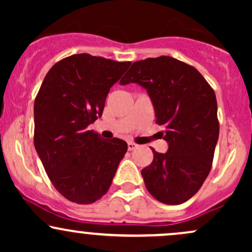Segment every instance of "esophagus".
<instances>
[{
  "mask_svg": "<svg viewBox=\"0 0 252 252\" xmlns=\"http://www.w3.org/2000/svg\"><path fill=\"white\" fill-rule=\"evenodd\" d=\"M137 148V144L134 143V142H128V149L129 150H134Z\"/></svg>",
  "mask_w": 252,
  "mask_h": 252,
  "instance_id": "34e87169",
  "label": "esophagus"
}]
</instances>
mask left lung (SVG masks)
Segmentation results:
<instances>
[{
	"mask_svg": "<svg viewBox=\"0 0 252 252\" xmlns=\"http://www.w3.org/2000/svg\"><path fill=\"white\" fill-rule=\"evenodd\" d=\"M130 83L147 89L169 146L164 154L152 149L153 162L141 172L147 189L163 204H182L212 167L219 136L215 91L195 67L166 56L135 62L120 82Z\"/></svg>",
	"mask_w": 252,
	"mask_h": 252,
	"instance_id": "8db88e82",
	"label": "left lung"
}]
</instances>
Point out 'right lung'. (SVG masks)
I'll use <instances>...</instances> for the list:
<instances>
[{"instance_id":"obj_1","label":"right lung","mask_w":252,"mask_h":252,"mask_svg":"<svg viewBox=\"0 0 252 252\" xmlns=\"http://www.w3.org/2000/svg\"><path fill=\"white\" fill-rule=\"evenodd\" d=\"M130 62L73 54L54 63L34 102V146L56 189L85 205L111 186L128 149L120 138L103 140L89 126L102 116L110 88Z\"/></svg>"}]
</instances>
